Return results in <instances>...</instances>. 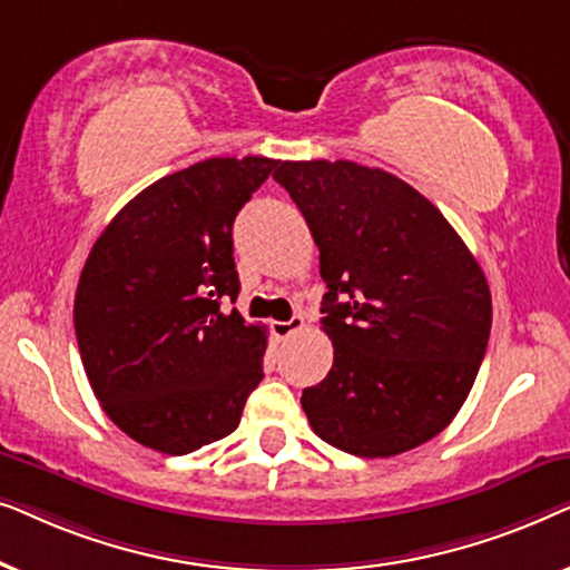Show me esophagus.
Returning <instances> with one entry per match:
<instances>
[{
    "label": "esophagus",
    "mask_w": 570,
    "mask_h": 570,
    "mask_svg": "<svg viewBox=\"0 0 570 570\" xmlns=\"http://www.w3.org/2000/svg\"><path fill=\"white\" fill-rule=\"evenodd\" d=\"M303 326H306V322H303V316L295 314V316L287 318V322H272V332H275L277 340H285V337H291V334L301 332Z\"/></svg>",
    "instance_id": "obj_1"
}]
</instances>
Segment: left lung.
<instances>
[{"label": "left lung", "mask_w": 570, "mask_h": 570, "mask_svg": "<svg viewBox=\"0 0 570 570\" xmlns=\"http://www.w3.org/2000/svg\"><path fill=\"white\" fill-rule=\"evenodd\" d=\"M275 181L306 217L326 283L334 363L301 404L318 439L379 459L431 441L485 357L490 287L417 189L353 160H285Z\"/></svg>", "instance_id": "left-lung-1"}]
</instances>
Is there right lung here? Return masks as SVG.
<instances>
[{
	"label": "right lung",
	"mask_w": 570,
	"mask_h": 570,
	"mask_svg": "<svg viewBox=\"0 0 570 570\" xmlns=\"http://www.w3.org/2000/svg\"><path fill=\"white\" fill-rule=\"evenodd\" d=\"M279 160L209 158L108 223L75 295L82 365L106 415L160 454L230 435L264 379L267 332L236 308L233 220Z\"/></svg>",
	"instance_id": "obj_1"
}]
</instances>
